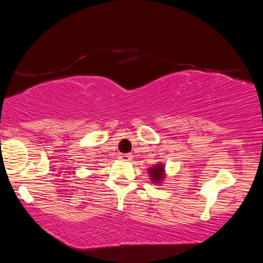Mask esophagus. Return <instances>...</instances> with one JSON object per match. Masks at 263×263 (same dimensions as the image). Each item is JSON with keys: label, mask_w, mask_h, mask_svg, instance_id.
Masks as SVG:
<instances>
[{"label": "esophagus", "mask_w": 263, "mask_h": 263, "mask_svg": "<svg viewBox=\"0 0 263 263\" xmlns=\"http://www.w3.org/2000/svg\"><path fill=\"white\" fill-rule=\"evenodd\" d=\"M118 158H120V159L123 160V161H129V160L133 159V156H132V154H121V156Z\"/></svg>", "instance_id": "esophagus-1"}]
</instances>
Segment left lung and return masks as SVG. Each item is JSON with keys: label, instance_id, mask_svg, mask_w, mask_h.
Masks as SVG:
<instances>
[{"label": "left lung", "instance_id": "8db88e82", "mask_svg": "<svg viewBox=\"0 0 263 263\" xmlns=\"http://www.w3.org/2000/svg\"><path fill=\"white\" fill-rule=\"evenodd\" d=\"M148 176L149 179L156 185H160L164 182L165 177H166V172H165V165L161 163H158L153 165L152 167L148 168Z\"/></svg>", "mask_w": 263, "mask_h": 263}]
</instances>
